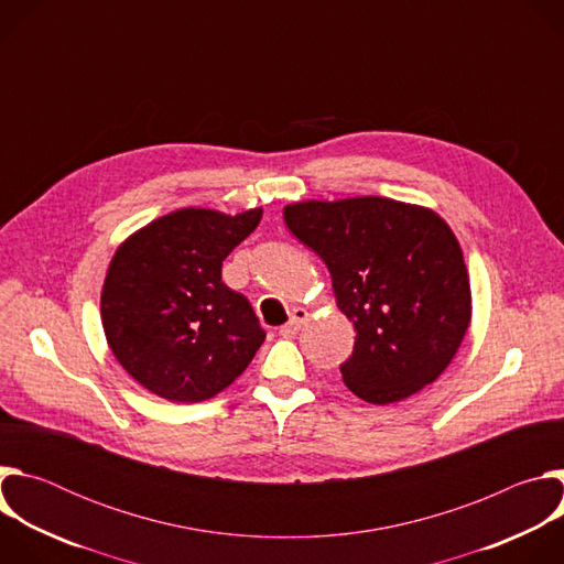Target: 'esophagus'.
<instances>
[{
	"mask_svg": "<svg viewBox=\"0 0 564 564\" xmlns=\"http://www.w3.org/2000/svg\"><path fill=\"white\" fill-rule=\"evenodd\" d=\"M307 310H303V307H296L294 312H292V318L288 321L285 326H281V337H285V339H292L294 335H299V330L305 326V321H307Z\"/></svg>",
	"mask_w": 564,
	"mask_h": 564,
	"instance_id": "1",
	"label": "esophagus"
}]
</instances>
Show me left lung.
Instances as JSON below:
<instances>
[{
  "instance_id": "8db88e82",
  "label": "left lung",
  "mask_w": 564,
  "mask_h": 564,
  "mask_svg": "<svg viewBox=\"0 0 564 564\" xmlns=\"http://www.w3.org/2000/svg\"><path fill=\"white\" fill-rule=\"evenodd\" d=\"M283 218L328 265L357 330L344 383L379 406L433 383L470 324L468 272L446 220L381 196L294 203Z\"/></svg>"
}]
</instances>
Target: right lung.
Here are the masks:
<instances>
[{
  "instance_id": "1",
  "label": "right lung",
  "mask_w": 564,
  "mask_h": 564,
  "mask_svg": "<svg viewBox=\"0 0 564 564\" xmlns=\"http://www.w3.org/2000/svg\"><path fill=\"white\" fill-rule=\"evenodd\" d=\"M261 216V207L236 216L185 207L116 250L100 299L102 328L120 366L149 392L194 404L254 359L265 333L250 301L220 281V268Z\"/></svg>"
}]
</instances>
